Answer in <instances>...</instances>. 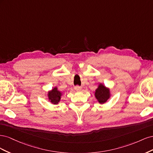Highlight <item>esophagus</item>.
<instances>
[{
	"mask_svg": "<svg viewBox=\"0 0 153 153\" xmlns=\"http://www.w3.org/2000/svg\"><path fill=\"white\" fill-rule=\"evenodd\" d=\"M75 90L76 91H77V92H80V91H81V90H82V89H81V87H80V86H75Z\"/></svg>",
	"mask_w": 153,
	"mask_h": 153,
	"instance_id": "esophagus-1",
	"label": "esophagus"
}]
</instances>
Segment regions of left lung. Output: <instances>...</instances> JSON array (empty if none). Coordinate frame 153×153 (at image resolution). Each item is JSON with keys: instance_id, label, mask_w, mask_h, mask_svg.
Wrapping results in <instances>:
<instances>
[{"instance_id": "obj_1", "label": "left lung", "mask_w": 153, "mask_h": 153, "mask_svg": "<svg viewBox=\"0 0 153 153\" xmlns=\"http://www.w3.org/2000/svg\"><path fill=\"white\" fill-rule=\"evenodd\" d=\"M94 96L99 103H105L111 97L110 88L106 87L103 84L100 83L97 89L94 91Z\"/></svg>"}]
</instances>
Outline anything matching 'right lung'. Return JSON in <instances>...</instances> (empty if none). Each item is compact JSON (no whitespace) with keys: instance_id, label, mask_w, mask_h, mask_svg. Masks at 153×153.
<instances>
[{"instance_id":"obj_1","label":"right lung","mask_w":153,"mask_h":153,"mask_svg":"<svg viewBox=\"0 0 153 153\" xmlns=\"http://www.w3.org/2000/svg\"><path fill=\"white\" fill-rule=\"evenodd\" d=\"M62 94V92L58 89V87H55L52 90L48 92V100L52 104L57 105L61 101Z\"/></svg>"}]
</instances>
